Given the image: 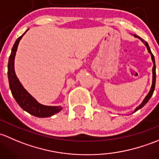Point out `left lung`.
I'll return each mask as SVG.
<instances>
[{
	"label": "left lung",
	"mask_w": 159,
	"mask_h": 159,
	"mask_svg": "<svg viewBox=\"0 0 159 159\" xmlns=\"http://www.w3.org/2000/svg\"><path fill=\"white\" fill-rule=\"evenodd\" d=\"M134 37H137V38H139V40H142V42H143V43H145V47H147V50H148V53H149L150 54H151L152 60L153 64H154V65H153V68H152V84L151 89H150L149 93H148V95H147V96H145V99H144L143 102H142V103H141V104L139 105V106L138 107H137L136 109H135V111H134V112H136V111H138L139 109H140L141 108L143 107V106H145V105L146 104L147 102H148V100H149V99H150V98H151L152 96V94H153V93H154V90H155V80H156V73H155V57H154V55L152 54V53L151 50H150V47H149V46H148V43H147V42H145V40H143V39L141 38L140 37H139V36L135 35V34H134Z\"/></svg>",
	"instance_id": "8db88e82"
}]
</instances>
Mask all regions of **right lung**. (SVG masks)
Returning a JSON list of instances; mask_svg holds the SVG:
<instances>
[{
    "mask_svg": "<svg viewBox=\"0 0 159 159\" xmlns=\"http://www.w3.org/2000/svg\"><path fill=\"white\" fill-rule=\"evenodd\" d=\"M26 32L17 39L13 46L11 53L9 57L7 76L8 80H9L10 89H11V93L15 99L16 102L24 111L30 113V115L36 116V117H50V116L60 112L63 108L61 106H48L39 103L30 93L23 87L16 76L15 71H14V58H15L16 52H17L20 40H21L23 36L26 34Z\"/></svg>",
    "mask_w": 159,
    "mask_h": 159,
    "instance_id": "add662e5",
    "label": "right lung"
}]
</instances>
